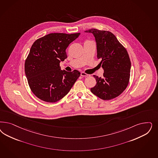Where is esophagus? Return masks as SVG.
<instances>
[{"label": "esophagus", "instance_id": "esophagus-1", "mask_svg": "<svg viewBox=\"0 0 158 158\" xmlns=\"http://www.w3.org/2000/svg\"><path fill=\"white\" fill-rule=\"evenodd\" d=\"M81 76L82 77L89 76V75L85 73H84V72H81Z\"/></svg>", "mask_w": 158, "mask_h": 158}]
</instances>
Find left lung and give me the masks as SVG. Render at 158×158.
I'll return each mask as SVG.
<instances>
[{
    "label": "left lung",
    "instance_id": "left-lung-1",
    "mask_svg": "<svg viewBox=\"0 0 158 158\" xmlns=\"http://www.w3.org/2000/svg\"><path fill=\"white\" fill-rule=\"evenodd\" d=\"M85 32L92 33L97 43V57L104 70L103 76H94L95 86L91 88L94 95L103 100H110L120 95L127 87L131 61L127 51L112 32L95 28Z\"/></svg>",
    "mask_w": 158,
    "mask_h": 158
}]
</instances>
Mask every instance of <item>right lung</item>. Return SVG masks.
I'll return each mask as SVG.
<instances>
[{
    "mask_svg": "<svg viewBox=\"0 0 158 158\" xmlns=\"http://www.w3.org/2000/svg\"><path fill=\"white\" fill-rule=\"evenodd\" d=\"M80 33H51L36 40L25 62V73L33 94L45 102H57L65 97L80 71L61 70L60 61L67 58L66 49Z\"/></svg>",
    "mask_w": 158,
    "mask_h": 158,
    "instance_id": "add662e5",
    "label": "right lung"
}]
</instances>
